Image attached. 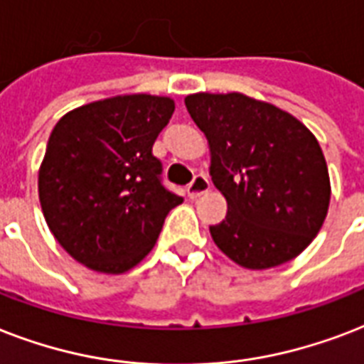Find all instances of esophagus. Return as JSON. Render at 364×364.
I'll list each match as a JSON object with an SVG mask.
<instances>
[{"label": "esophagus", "mask_w": 364, "mask_h": 364, "mask_svg": "<svg viewBox=\"0 0 364 364\" xmlns=\"http://www.w3.org/2000/svg\"><path fill=\"white\" fill-rule=\"evenodd\" d=\"M208 190H210V182H208L207 176H205V174H197L196 178H193V182L188 186V197H190V199H197V197H201L203 193H207Z\"/></svg>", "instance_id": "34e87169"}]
</instances>
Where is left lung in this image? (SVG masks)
I'll use <instances>...</instances> for the list:
<instances>
[{
	"label": "left lung",
	"instance_id": "left-lung-1",
	"mask_svg": "<svg viewBox=\"0 0 364 364\" xmlns=\"http://www.w3.org/2000/svg\"><path fill=\"white\" fill-rule=\"evenodd\" d=\"M184 104L207 138L210 178L228 201L214 245L247 269H269L308 249L328 213L319 142L289 112L243 92H196Z\"/></svg>",
	"mask_w": 364,
	"mask_h": 364
}]
</instances>
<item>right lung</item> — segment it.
<instances>
[{
	"label": "right lung",
	"instance_id": "1",
	"mask_svg": "<svg viewBox=\"0 0 364 364\" xmlns=\"http://www.w3.org/2000/svg\"><path fill=\"white\" fill-rule=\"evenodd\" d=\"M173 112L171 97L117 95L70 109L50 132L38 173L41 210L62 249L92 272L140 264L182 203L161 186L151 156Z\"/></svg>",
	"mask_w": 364,
	"mask_h": 364
}]
</instances>
